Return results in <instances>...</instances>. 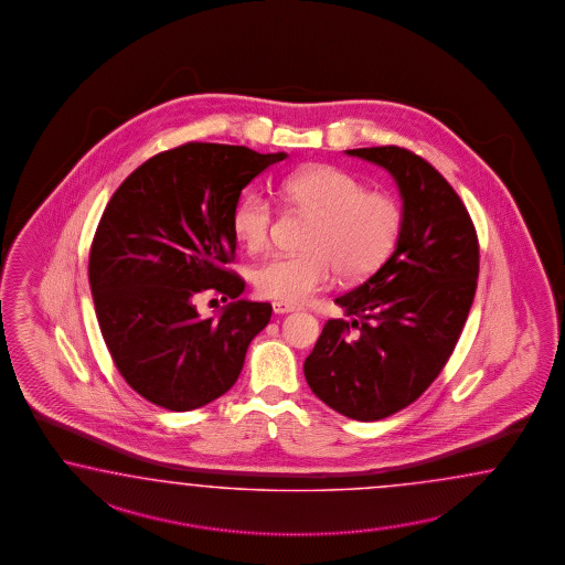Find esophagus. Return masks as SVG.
I'll use <instances>...</instances> for the list:
<instances>
[{
    "mask_svg": "<svg viewBox=\"0 0 565 565\" xmlns=\"http://www.w3.org/2000/svg\"><path fill=\"white\" fill-rule=\"evenodd\" d=\"M271 306H274L275 315H288V312L296 310V306L288 305V302H274Z\"/></svg>",
    "mask_w": 565,
    "mask_h": 565,
    "instance_id": "34e87169",
    "label": "esophagus"
}]
</instances>
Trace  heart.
Here are the masks:
<instances>
[{"mask_svg":"<svg viewBox=\"0 0 565 565\" xmlns=\"http://www.w3.org/2000/svg\"><path fill=\"white\" fill-rule=\"evenodd\" d=\"M279 198L310 215L305 253L277 255L255 269V288L263 298L300 305L333 284L372 274L397 243L403 212L397 199L367 191L343 168L312 164L288 172L279 181ZM274 203L263 193H246L232 212V232L253 253L271 241Z\"/></svg>","mask_w":565,"mask_h":565,"instance_id":"1","label":"heart"}]
</instances>
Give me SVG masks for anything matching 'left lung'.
Listing matches in <instances>:
<instances>
[{
    "mask_svg": "<svg viewBox=\"0 0 565 565\" xmlns=\"http://www.w3.org/2000/svg\"><path fill=\"white\" fill-rule=\"evenodd\" d=\"M386 168L403 199L397 246L379 271L337 298L306 358L312 393L337 413L379 422L426 393L452 355L473 305L479 241L457 191L398 146L348 150Z\"/></svg>",
    "mask_w": 565,
    "mask_h": 565,
    "instance_id": "1",
    "label": "left lung"
}]
</instances>
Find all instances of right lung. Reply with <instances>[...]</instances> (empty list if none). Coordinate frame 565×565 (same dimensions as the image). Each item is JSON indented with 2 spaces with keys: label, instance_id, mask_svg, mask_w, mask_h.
Masks as SVG:
<instances>
[{
  "label": "right lung",
  "instance_id": "right-lung-1",
  "mask_svg": "<svg viewBox=\"0 0 565 565\" xmlns=\"http://www.w3.org/2000/svg\"><path fill=\"white\" fill-rule=\"evenodd\" d=\"M288 153L189 141L136 168L105 207L90 246L96 319L125 382L153 405L191 412L228 393L269 302L238 296L232 212L244 186ZM233 302L217 322L194 300Z\"/></svg>",
  "mask_w": 565,
  "mask_h": 565
}]
</instances>
